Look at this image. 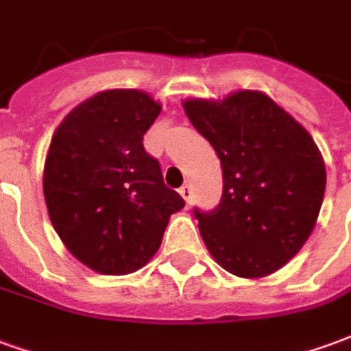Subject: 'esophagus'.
Segmentation results:
<instances>
[{
    "label": "esophagus",
    "mask_w": 351,
    "mask_h": 351,
    "mask_svg": "<svg viewBox=\"0 0 351 351\" xmlns=\"http://www.w3.org/2000/svg\"><path fill=\"white\" fill-rule=\"evenodd\" d=\"M191 193H193V191H191L190 184H184L182 188H180V195H182L184 201H186V205H190L191 203Z\"/></svg>",
    "instance_id": "esophagus-1"
}]
</instances>
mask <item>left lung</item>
<instances>
[{
    "mask_svg": "<svg viewBox=\"0 0 351 351\" xmlns=\"http://www.w3.org/2000/svg\"><path fill=\"white\" fill-rule=\"evenodd\" d=\"M182 107L223 171L218 208L195 210L206 250L235 276H269L299 254L316 228L327 180L319 148L259 90L188 97Z\"/></svg>",
    "mask_w": 351,
    "mask_h": 351,
    "instance_id": "obj_1",
    "label": "left lung"
}]
</instances>
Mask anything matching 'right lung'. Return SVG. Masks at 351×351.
<instances>
[{"instance_id":"obj_1","label":"right lung","mask_w":351,"mask_h":351,"mask_svg":"<svg viewBox=\"0 0 351 351\" xmlns=\"http://www.w3.org/2000/svg\"><path fill=\"white\" fill-rule=\"evenodd\" d=\"M160 112V101L143 90H103L73 108L50 141L43 169L49 218L65 248L99 274L145 267L171 214L184 208L143 146Z\"/></svg>"}]
</instances>
